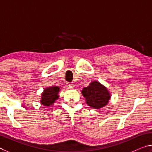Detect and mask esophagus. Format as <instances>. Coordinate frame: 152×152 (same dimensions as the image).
Listing matches in <instances>:
<instances>
[{
	"label": "esophagus",
	"mask_w": 152,
	"mask_h": 152,
	"mask_svg": "<svg viewBox=\"0 0 152 152\" xmlns=\"http://www.w3.org/2000/svg\"><path fill=\"white\" fill-rule=\"evenodd\" d=\"M66 86L68 88L72 89V88H73V87H74V85L72 84V83H66Z\"/></svg>",
	"instance_id": "obj_1"
}]
</instances>
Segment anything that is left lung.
I'll list each match as a JSON object with an SVG mask.
<instances>
[{
  "label": "left lung",
  "instance_id": "1",
  "mask_svg": "<svg viewBox=\"0 0 152 152\" xmlns=\"http://www.w3.org/2000/svg\"><path fill=\"white\" fill-rule=\"evenodd\" d=\"M87 104L94 109H101L107 104L111 95L106 87L97 81H92L82 90Z\"/></svg>",
  "mask_w": 152,
  "mask_h": 152
}]
</instances>
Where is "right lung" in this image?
I'll return each mask as SVG.
<instances>
[{
  "label": "right lung",
  "mask_w": 152,
  "mask_h": 152,
  "mask_svg": "<svg viewBox=\"0 0 152 152\" xmlns=\"http://www.w3.org/2000/svg\"><path fill=\"white\" fill-rule=\"evenodd\" d=\"M60 88L57 86L49 87L45 89L41 94V104L47 107L53 105L55 101L58 99L59 96L58 95V94Z\"/></svg>",
  "instance_id": "1"
}]
</instances>
